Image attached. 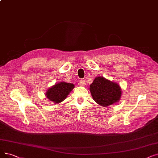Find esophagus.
<instances>
[{
  "label": "esophagus",
  "mask_w": 158,
  "mask_h": 158,
  "mask_svg": "<svg viewBox=\"0 0 158 158\" xmlns=\"http://www.w3.org/2000/svg\"><path fill=\"white\" fill-rule=\"evenodd\" d=\"M79 84H80L81 86H85V85H86L85 80H84V79H81L80 81H79Z\"/></svg>",
  "instance_id": "1"
}]
</instances>
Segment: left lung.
<instances>
[{
  "label": "left lung",
  "mask_w": 158,
  "mask_h": 158,
  "mask_svg": "<svg viewBox=\"0 0 158 158\" xmlns=\"http://www.w3.org/2000/svg\"><path fill=\"white\" fill-rule=\"evenodd\" d=\"M94 100L101 106H108L120 100L121 89L114 82L102 77H96L90 86Z\"/></svg>",
  "instance_id": "8db88e82"
}]
</instances>
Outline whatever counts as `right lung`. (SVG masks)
Returning a JSON list of instances; mask_svg holds the SVG:
<instances>
[{
	"mask_svg": "<svg viewBox=\"0 0 158 158\" xmlns=\"http://www.w3.org/2000/svg\"><path fill=\"white\" fill-rule=\"evenodd\" d=\"M74 85L66 82H60L47 90L46 98L55 103L64 101L74 88Z\"/></svg>",
	"mask_w": 158,
	"mask_h": 158,
	"instance_id": "add662e5",
	"label": "right lung"
}]
</instances>
